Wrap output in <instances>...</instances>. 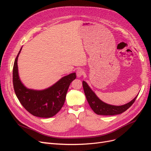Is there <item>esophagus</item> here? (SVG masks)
Listing matches in <instances>:
<instances>
[{
	"label": "esophagus",
	"mask_w": 151,
	"mask_h": 151,
	"mask_svg": "<svg viewBox=\"0 0 151 151\" xmlns=\"http://www.w3.org/2000/svg\"><path fill=\"white\" fill-rule=\"evenodd\" d=\"M85 72H84V70L82 69V68H79V69H77V71H76V74H77V76L78 77H80L81 76H83V75H84Z\"/></svg>",
	"instance_id": "34e87169"
}]
</instances>
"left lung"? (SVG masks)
Wrapping results in <instances>:
<instances>
[{"instance_id":"obj_1","label":"left lung","mask_w":151,"mask_h":151,"mask_svg":"<svg viewBox=\"0 0 151 151\" xmlns=\"http://www.w3.org/2000/svg\"><path fill=\"white\" fill-rule=\"evenodd\" d=\"M83 86L86 97L90 107L95 113L99 115H115L121 114L129 109L135 102L137 96L128 103L122 106H114L103 102L90 88L85 81H83Z\"/></svg>"}]
</instances>
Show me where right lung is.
I'll use <instances>...</instances> for the list:
<instances>
[{"label":"right lung","mask_w":151,"mask_h":151,"mask_svg":"<svg viewBox=\"0 0 151 151\" xmlns=\"http://www.w3.org/2000/svg\"><path fill=\"white\" fill-rule=\"evenodd\" d=\"M13 67V86L17 99L31 115L41 118H50L60 110L65 101L66 94L70 83L76 78V72L63 77L50 88L44 90L28 89L21 83L18 74L17 58Z\"/></svg>","instance_id":"add662e5"}]
</instances>
